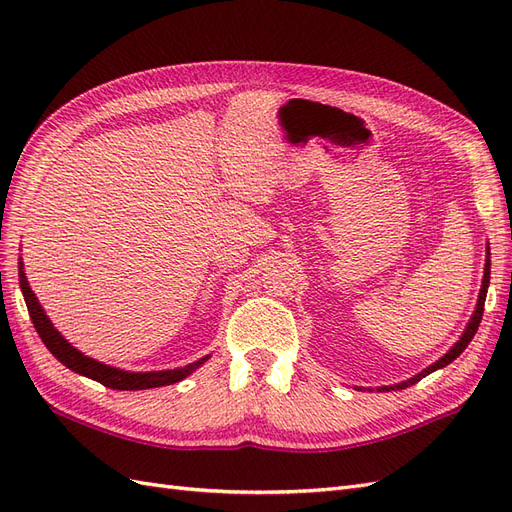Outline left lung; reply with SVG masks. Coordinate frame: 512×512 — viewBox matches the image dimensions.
<instances>
[{"label":"left lung","mask_w":512,"mask_h":512,"mask_svg":"<svg viewBox=\"0 0 512 512\" xmlns=\"http://www.w3.org/2000/svg\"><path fill=\"white\" fill-rule=\"evenodd\" d=\"M489 273H491V260H489V247H487V262H485V277H483V288H480V294H478V303H476V309H474V314H472V318H470V322H468V327H466V331H463V335L459 337V342L448 350L440 361H436L433 365H429L427 369H423L421 374H416L414 378H410L408 382H401V384H397V386H382V389H378L380 393L382 391H397V389H406V386H410V384H416L418 380H423L425 376H429L431 371H436V369H440V367H446L448 363H453L457 356L468 348V344L472 342V337L476 335V331H478V324H480V320H483V312H485V299H487V288H489Z\"/></svg>","instance_id":"obj_1"}]
</instances>
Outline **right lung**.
<instances>
[{"label":"right lung","instance_id":"right-lung-1","mask_svg":"<svg viewBox=\"0 0 512 512\" xmlns=\"http://www.w3.org/2000/svg\"><path fill=\"white\" fill-rule=\"evenodd\" d=\"M19 280H21V290H23V297L27 303V312L29 318H32L34 327L40 335V339L44 342V346L51 350V354L59 363H64L68 369L76 371V374L87 376L91 380H96L108 389H115V391H143V389H156V386H166V384H173L183 380L185 376H190L192 371H196L200 365H203L209 356L205 359H198L190 365L179 367V369H168V371H147V374H130V371H123V369H115V367H108L102 365L94 359H89V356L81 354L76 348H72L64 337H61L55 329L51 320L46 318L44 309L40 307L36 294L32 292L27 284V277L23 273V267H19Z\"/></svg>","mask_w":512,"mask_h":512}]
</instances>
